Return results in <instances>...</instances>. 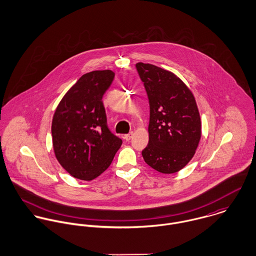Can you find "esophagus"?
Masks as SVG:
<instances>
[{
    "instance_id": "esophagus-1",
    "label": "esophagus",
    "mask_w": 256,
    "mask_h": 256,
    "mask_svg": "<svg viewBox=\"0 0 256 256\" xmlns=\"http://www.w3.org/2000/svg\"><path fill=\"white\" fill-rule=\"evenodd\" d=\"M133 137V132H130L129 134H126V135H124V139H125V141H130L131 140V138Z\"/></svg>"
}]
</instances>
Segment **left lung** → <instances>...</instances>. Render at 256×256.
Masks as SVG:
<instances>
[{"mask_svg": "<svg viewBox=\"0 0 256 256\" xmlns=\"http://www.w3.org/2000/svg\"><path fill=\"white\" fill-rule=\"evenodd\" d=\"M150 104L145 162L162 174H174L193 158L201 138V120L190 90L174 74L137 63Z\"/></svg>", "mask_w": 256, "mask_h": 256, "instance_id": "8db88e82", "label": "left lung"}]
</instances>
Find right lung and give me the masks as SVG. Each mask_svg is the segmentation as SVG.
I'll list each match as a JSON object with an SVG mask.
<instances>
[{
	"mask_svg": "<svg viewBox=\"0 0 256 256\" xmlns=\"http://www.w3.org/2000/svg\"><path fill=\"white\" fill-rule=\"evenodd\" d=\"M114 73L82 74L60 102L52 120V141L60 164L76 178L92 180L113 160L122 145L108 125L102 96Z\"/></svg>",
	"mask_w": 256,
	"mask_h": 256,
	"instance_id": "1",
	"label": "right lung"
}]
</instances>
